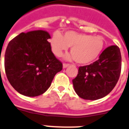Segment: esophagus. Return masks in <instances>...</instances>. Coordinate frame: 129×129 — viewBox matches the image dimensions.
Listing matches in <instances>:
<instances>
[{
	"label": "esophagus",
	"mask_w": 129,
	"mask_h": 129,
	"mask_svg": "<svg viewBox=\"0 0 129 129\" xmlns=\"http://www.w3.org/2000/svg\"><path fill=\"white\" fill-rule=\"evenodd\" d=\"M69 66L70 64H68V63H63V68H66L68 67Z\"/></svg>",
	"instance_id": "obj_1"
}]
</instances>
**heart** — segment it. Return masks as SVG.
I'll list each match as a JSON object with an SVG mask.
<instances>
[{"instance_id":"b5f03b06","label":"heart","mask_w":129,"mask_h":129,"mask_svg":"<svg viewBox=\"0 0 129 129\" xmlns=\"http://www.w3.org/2000/svg\"><path fill=\"white\" fill-rule=\"evenodd\" d=\"M105 41L102 36H93L74 31H68L62 36L55 33L50 40V44L53 53L57 57H61L63 53L71 47L72 55L66 59L76 60L81 65L91 63L99 57L103 51Z\"/></svg>"}]
</instances>
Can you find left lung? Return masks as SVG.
Returning a JSON list of instances; mask_svg holds the SVG:
<instances>
[{"instance_id": "obj_1", "label": "left lung", "mask_w": 129, "mask_h": 129, "mask_svg": "<svg viewBox=\"0 0 129 129\" xmlns=\"http://www.w3.org/2000/svg\"><path fill=\"white\" fill-rule=\"evenodd\" d=\"M122 57L120 48L111 46L103 50L93 63L79 68L72 80L77 95L85 100H98L110 93L121 72Z\"/></svg>"}]
</instances>
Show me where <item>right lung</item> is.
Listing matches in <instances>:
<instances>
[{
	"label": "right lung",
	"instance_id": "obj_1",
	"mask_svg": "<svg viewBox=\"0 0 129 129\" xmlns=\"http://www.w3.org/2000/svg\"><path fill=\"white\" fill-rule=\"evenodd\" d=\"M47 31L21 33L11 40L5 54V69L11 86L28 97L44 94L51 85L62 63L55 57Z\"/></svg>",
	"mask_w": 129,
	"mask_h": 129
}]
</instances>
